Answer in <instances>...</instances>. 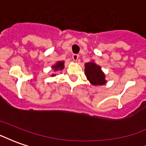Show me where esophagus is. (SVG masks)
I'll list each match as a JSON object with an SVG mask.
<instances>
[{
    "label": "esophagus",
    "mask_w": 146,
    "mask_h": 146,
    "mask_svg": "<svg viewBox=\"0 0 146 146\" xmlns=\"http://www.w3.org/2000/svg\"><path fill=\"white\" fill-rule=\"evenodd\" d=\"M73 60L75 61V62H76V61L78 60V58H79V54H73Z\"/></svg>",
    "instance_id": "esophagus-1"
}]
</instances>
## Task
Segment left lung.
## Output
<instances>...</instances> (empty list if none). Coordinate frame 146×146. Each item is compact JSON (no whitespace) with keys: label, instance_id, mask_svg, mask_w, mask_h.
<instances>
[{"label":"left lung","instance_id":"8db88e82","mask_svg":"<svg viewBox=\"0 0 146 146\" xmlns=\"http://www.w3.org/2000/svg\"><path fill=\"white\" fill-rule=\"evenodd\" d=\"M85 66V75L90 83L95 86L103 85L106 83L104 73L102 71L101 67L93 62H87Z\"/></svg>","mask_w":146,"mask_h":146}]
</instances>
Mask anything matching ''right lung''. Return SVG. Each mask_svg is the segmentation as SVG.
I'll use <instances>...</instances> for the list:
<instances>
[{"label": "right lung", "mask_w": 146, "mask_h": 146, "mask_svg": "<svg viewBox=\"0 0 146 146\" xmlns=\"http://www.w3.org/2000/svg\"><path fill=\"white\" fill-rule=\"evenodd\" d=\"M52 69H54V71H58V70H62L64 68V62H58L57 63L51 67ZM54 74H52V76H54Z\"/></svg>", "instance_id": "add662e5"}]
</instances>
